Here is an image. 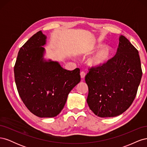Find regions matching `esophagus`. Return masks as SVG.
Returning a JSON list of instances; mask_svg holds the SVG:
<instances>
[{
	"label": "esophagus",
	"instance_id": "1",
	"mask_svg": "<svg viewBox=\"0 0 147 147\" xmlns=\"http://www.w3.org/2000/svg\"><path fill=\"white\" fill-rule=\"evenodd\" d=\"M85 75H86V74H85V73H84V72H82L80 73V76H81V78L82 79L84 78V77H85Z\"/></svg>",
	"mask_w": 147,
	"mask_h": 147
}]
</instances>
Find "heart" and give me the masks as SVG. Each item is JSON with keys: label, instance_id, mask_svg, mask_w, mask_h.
Instances as JSON below:
<instances>
[{"label": "heart", "instance_id": "heart-1", "mask_svg": "<svg viewBox=\"0 0 147 147\" xmlns=\"http://www.w3.org/2000/svg\"><path fill=\"white\" fill-rule=\"evenodd\" d=\"M101 49L96 54L88 60V65L92 68L101 69L105 67L112 57L113 49L110 45H105L102 43H98L88 53H92Z\"/></svg>", "mask_w": 147, "mask_h": 147}]
</instances>
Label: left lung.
Instances as JSON below:
<instances>
[{
    "label": "left lung",
    "instance_id": "left-lung-1",
    "mask_svg": "<svg viewBox=\"0 0 147 147\" xmlns=\"http://www.w3.org/2000/svg\"><path fill=\"white\" fill-rule=\"evenodd\" d=\"M142 76L139 51L121 35L116 55L107 65L91 69L86 75L89 107L101 118L122 114L134 101Z\"/></svg>",
    "mask_w": 147,
    "mask_h": 147
}]
</instances>
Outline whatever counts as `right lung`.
Listing matches in <instances>:
<instances>
[{
  "mask_svg": "<svg viewBox=\"0 0 147 147\" xmlns=\"http://www.w3.org/2000/svg\"><path fill=\"white\" fill-rule=\"evenodd\" d=\"M47 37L38 31L22 47L14 67L16 85L30 112L40 118L56 117L71 90L80 82V69L70 71L45 58Z\"/></svg>",
  "mask_w": 147,
  "mask_h": 147,
  "instance_id": "obj_1",
  "label": "right lung"
}]
</instances>
